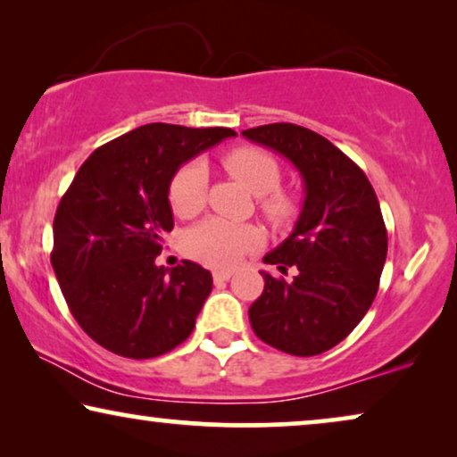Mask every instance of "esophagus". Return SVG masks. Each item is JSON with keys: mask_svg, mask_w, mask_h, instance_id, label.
Returning <instances> with one entry per match:
<instances>
[{"mask_svg": "<svg viewBox=\"0 0 457 457\" xmlns=\"http://www.w3.org/2000/svg\"><path fill=\"white\" fill-rule=\"evenodd\" d=\"M212 277H214V283H224V280H228L233 277V272L230 270H214L212 272Z\"/></svg>", "mask_w": 457, "mask_h": 457, "instance_id": "34e87169", "label": "esophagus"}]
</instances>
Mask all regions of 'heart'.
<instances>
[{"instance_id": "b5f03b06", "label": "heart", "mask_w": 457, "mask_h": 457, "mask_svg": "<svg viewBox=\"0 0 457 457\" xmlns=\"http://www.w3.org/2000/svg\"><path fill=\"white\" fill-rule=\"evenodd\" d=\"M222 166L253 195L260 197V210L274 227H285L297 214V199L291 191L280 189V166L264 149L253 145H237L222 155ZM208 172L193 162L180 168L170 180L168 199L174 214L191 218L205 205ZM258 241V233L249 224H235L222 218H208L185 235V252L193 260L208 266H233L241 255Z\"/></svg>"}]
</instances>
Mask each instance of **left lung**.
<instances>
[{
    "instance_id": "1",
    "label": "left lung",
    "mask_w": 457,
    "mask_h": 457,
    "mask_svg": "<svg viewBox=\"0 0 457 457\" xmlns=\"http://www.w3.org/2000/svg\"><path fill=\"white\" fill-rule=\"evenodd\" d=\"M243 137L285 155L303 179L295 228L266 264L297 268L291 280L264 277L249 308L253 333L291 355L328 352L358 327L377 297L386 260V228L370 180L339 147L314 130L274 122Z\"/></svg>"
}]
</instances>
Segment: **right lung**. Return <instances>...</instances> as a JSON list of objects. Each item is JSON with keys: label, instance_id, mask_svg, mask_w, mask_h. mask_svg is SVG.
<instances>
[{"label": "right lung", "instance_id": "right-lung-1", "mask_svg": "<svg viewBox=\"0 0 457 457\" xmlns=\"http://www.w3.org/2000/svg\"><path fill=\"white\" fill-rule=\"evenodd\" d=\"M235 135L143 124L79 168L54 218L52 266L74 320L108 352L158 358L195 328L212 274L189 260L155 266L174 227L168 189L187 160Z\"/></svg>", "mask_w": 457, "mask_h": 457}]
</instances>
